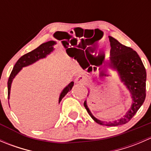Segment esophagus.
<instances>
[{"label":"esophagus","instance_id":"1","mask_svg":"<svg viewBox=\"0 0 151 151\" xmlns=\"http://www.w3.org/2000/svg\"><path fill=\"white\" fill-rule=\"evenodd\" d=\"M75 82L77 83H80V84L85 85L87 83V80H86V79L83 77V76H79L78 77H77V78H76Z\"/></svg>","mask_w":151,"mask_h":151}]
</instances>
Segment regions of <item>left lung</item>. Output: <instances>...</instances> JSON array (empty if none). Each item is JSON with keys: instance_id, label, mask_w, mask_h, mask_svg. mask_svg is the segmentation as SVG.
Masks as SVG:
<instances>
[{"instance_id": "obj_1", "label": "left lung", "mask_w": 151, "mask_h": 151, "mask_svg": "<svg viewBox=\"0 0 151 151\" xmlns=\"http://www.w3.org/2000/svg\"><path fill=\"white\" fill-rule=\"evenodd\" d=\"M109 39L111 46L110 66L118 71L121 81L130 91L133 100L132 106L121 119L105 122L99 121L91 114L86 101L84 106L95 122L103 126H117L129 122L144 102L146 96V71L136 51L122 45L112 36H109Z\"/></svg>"}]
</instances>
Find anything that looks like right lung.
Returning a JSON list of instances; mask_svg holds the SVG:
<instances>
[{
    "label": "right lung",
    "instance_id": "obj_1",
    "mask_svg": "<svg viewBox=\"0 0 151 151\" xmlns=\"http://www.w3.org/2000/svg\"><path fill=\"white\" fill-rule=\"evenodd\" d=\"M55 45V42L54 41H50L46 43H43L33 50V51L29 52L28 53H26L24 55H22L19 60L17 61L15 63L13 69H12V72H11L9 77L8 80V99H9V94H10V89H11V85H12V80L14 78L15 76L18 74L19 71L22 69V67H25L28 66V65L32 64L34 62L37 61L38 60L41 58H45L47 55L50 54L51 52L53 51V45ZM73 85H74V82H71L66 88L63 89L62 93L60 95V98H59V103L62 100V99L66 95L68 92H69L72 88Z\"/></svg>",
    "mask_w": 151,
    "mask_h": 151
}]
</instances>
